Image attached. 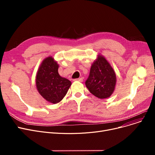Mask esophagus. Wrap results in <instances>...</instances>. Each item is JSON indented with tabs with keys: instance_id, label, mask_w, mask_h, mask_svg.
I'll return each mask as SVG.
<instances>
[{
	"instance_id": "obj_1",
	"label": "esophagus",
	"mask_w": 155,
	"mask_h": 155,
	"mask_svg": "<svg viewBox=\"0 0 155 155\" xmlns=\"http://www.w3.org/2000/svg\"><path fill=\"white\" fill-rule=\"evenodd\" d=\"M74 80H75V81H78V82H83V78H77V79H75Z\"/></svg>"
}]
</instances>
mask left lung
I'll return each mask as SVG.
<instances>
[{
	"label": "left lung",
	"instance_id": "8db88e82",
	"mask_svg": "<svg viewBox=\"0 0 155 155\" xmlns=\"http://www.w3.org/2000/svg\"><path fill=\"white\" fill-rule=\"evenodd\" d=\"M116 75L110 64L102 55L98 54L92 64L85 85L90 92L97 98L109 97L114 91Z\"/></svg>",
	"mask_w": 155,
	"mask_h": 155
}]
</instances>
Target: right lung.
I'll return each mask as SVG.
<instances>
[{
	"label": "right lung",
	"instance_id": "add662e5",
	"mask_svg": "<svg viewBox=\"0 0 155 155\" xmlns=\"http://www.w3.org/2000/svg\"><path fill=\"white\" fill-rule=\"evenodd\" d=\"M59 64L51 56L47 57L41 63L36 73V88L48 102L57 104L66 95L71 82L61 77L58 73Z\"/></svg>",
	"mask_w": 155,
	"mask_h": 155
}]
</instances>
